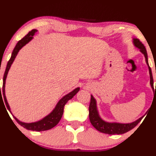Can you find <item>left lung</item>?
Segmentation results:
<instances>
[{
  "label": "left lung",
  "mask_w": 156,
  "mask_h": 156,
  "mask_svg": "<svg viewBox=\"0 0 156 156\" xmlns=\"http://www.w3.org/2000/svg\"><path fill=\"white\" fill-rule=\"evenodd\" d=\"M133 44L135 47H136L140 49V51L144 54V58H145V62L147 63L148 66V70H149L150 73V83H151V88L153 89V92H155L156 91V86L155 89L153 88V78L152 76V71L151 67L148 64V58L147 54L146 48L140 42V40L137 38H133ZM89 120L91 124L99 132L105 133V134H124V133L129 132V131L132 130L133 128H134L136 125L140 123V121L142 119L143 116L132 123H117V122H108L103 120L100 117L99 114V111L97 110V101L94 99L92 95H91V102H90L89 108Z\"/></svg>",
  "instance_id": "1"
}]
</instances>
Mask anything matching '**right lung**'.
Here are the masks:
<instances>
[{
	"mask_svg": "<svg viewBox=\"0 0 156 156\" xmlns=\"http://www.w3.org/2000/svg\"><path fill=\"white\" fill-rule=\"evenodd\" d=\"M37 30L35 29L32 30L30 31L29 33H28V34L26 35L23 38L18 41V43L16 44V46L14 47V50H13L12 51V57H11L10 59H9V61L8 62V63H7V66H6V68H5L4 76H3V90H2V93H3V98H4V102H5V105H6L7 109H8L9 112L12 113V115L14 116L15 120H16V122H17L19 124L21 125L22 126H23L24 128L27 129V130L36 131V132H42V131H46V130H48V129H52L53 127L55 126L58 123H59V121L62 119V116L63 115L64 107H65V104H66L70 99H72L73 97H74L75 95L78 92V91H79L80 88L79 87L76 88V89L73 90L71 92L68 93L66 95H65V96H64L62 98L60 99L59 102H57V105L55 106V108H54V110H52L48 115L45 116L44 119L40 120V121H37L36 122H33V123H24V122L20 121V120L16 119V118L13 115L12 111H11L10 106H9V103L7 102L6 97H5V80H6V77H7V75H8L9 69H10L11 66H12L13 62H14L15 58H16V55H17L18 52L20 51V50L21 49L23 46H24L26 44H28V43H29L30 41L33 38V35H34L35 33H37ZM0 93H1V97L2 95H1V87H0ZM5 110H6V109H5Z\"/></svg>",
	"mask_w": 156,
	"mask_h": 156,
	"instance_id": "right-lung-1",
	"label": "right lung"
}]
</instances>
